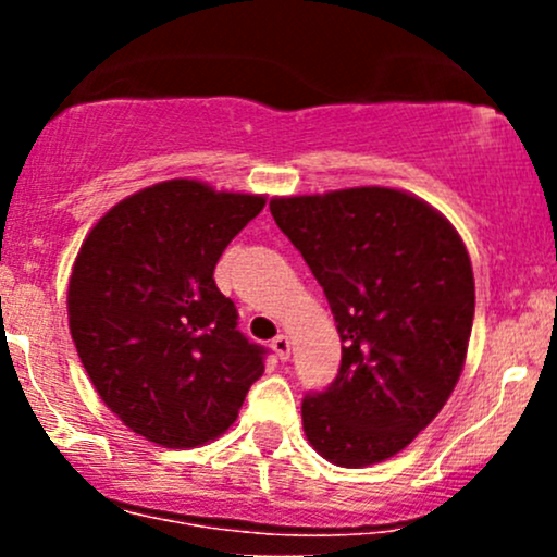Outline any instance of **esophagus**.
<instances>
[{"label":"esophagus","mask_w":557,"mask_h":557,"mask_svg":"<svg viewBox=\"0 0 557 557\" xmlns=\"http://www.w3.org/2000/svg\"><path fill=\"white\" fill-rule=\"evenodd\" d=\"M272 350L274 356H277L280 361H287L290 359V341H287V335H277L272 341Z\"/></svg>","instance_id":"esophagus-1"}]
</instances>
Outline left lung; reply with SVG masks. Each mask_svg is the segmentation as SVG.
<instances>
[{
    "mask_svg": "<svg viewBox=\"0 0 557 557\" xmlns=\"http://www.w3.org/2000/svg\"><path fill=\"white\" fill-rule=\"evenodd\" d=\"M277 227L324 287L343 341L341 372L300 403L327 461L393 458L450 398L474 322V272L461 235L406 190L345 188L272 198Z\"/></svg>",
    "mask_w": 557,
    "mask_h": 557,
    "instance_id": "left-lung-1",
    "label": "left lung"
}]
</instances>
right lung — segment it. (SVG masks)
<instances>
[{
	"label": "right lung",
	"instance_id": "1",
	"mask_svg": "<svg viewBox=\"0 0 557 557\" xmlns=\"http://www.w3.org/2000/svg\"><path fill=\"white\" fill-rule=\"evenodd\" d=\"M264 203L177 177L123 198L83 240L70 335L107 408L149 443L220 437L264 374L267 350L214 283L227 243Z\"/></svg>",
	"mask_w": 557,
	"mask_h": 557
}]
</instances>
